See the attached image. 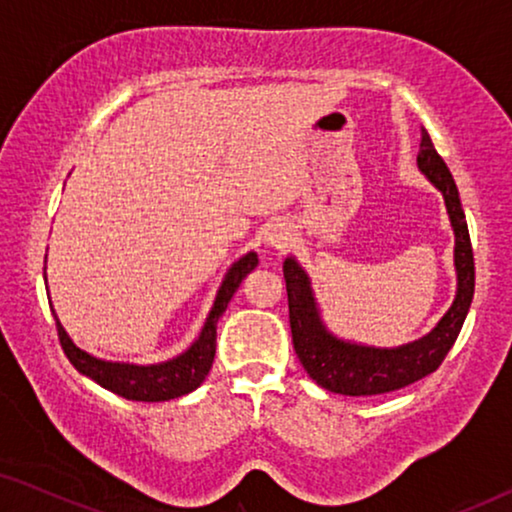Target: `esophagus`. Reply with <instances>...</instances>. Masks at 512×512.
I'll list each match as a JSON object with an SVG mask.
<instances>
[{"label":"esophagus","mask_w":512,"mask_h":512,"mask_svg":"<svg viewBox=\"0 0 512 512\" xmlns=\"http://www.w3.org/2000/svg\"><path fill=\"white\" fill-rule=\"evenodd\" d=\"M265 242L272 244V247H275V249H284L286 244H289V235H286L284 230L275 228V230H270L268 237H265Z\"/></svg>","instance_id":"obj_1"}]
</instances>
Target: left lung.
<instances>
[{
	"instance_id": "obj_1",
	"label": "left lung",
	"mask_w": 512,
	"mask_h": 512,
	"mask_svg": "<svg viewBox=\"0 0 512 512\" xmlns=\"http://www.w3.org/2000/svg\"><path fill=\"white\" fill-rule=\"evenodd\" d=\"M417 165L431 179V184L443 193L454 237H457V247H454V265H457L459 279L457 298H454L450 312L440 319V324L429 335L396 349L349 345V342L333 338L324 324H321L317 305H314L312 298L310 279H307L303 268L293 258L284 261L293 349H296L307 375L319 387L333 391V394L375 396L422 380V377L433 373L445 361L461 326H464L468 307H471L475 291L471 235H468L457 184H454L445 160L438 156L436 146H433L429 132L424 128L422 142H419Z\"/></svg>"
}]
</instances>
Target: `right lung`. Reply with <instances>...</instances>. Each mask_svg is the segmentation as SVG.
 Listing matches in <instances>:
<instances>
[{"instance_id":"obj_1","label":"right lung","mask_w":512,"mask_h":512,"mask_svg":"<svg viewBox=\"0 0 512 512\" xmlns=\"http://www.w3.org/2000/svg\"><path fill=\"white\" fill-rule=\"evenodd\" d=\"M256 265L258 256L247 254L228 270L200 338L193 342L191 349H186L184 354L177 356V359L156 363V366H132V363H111L95 359V356H90L83 352V349L76 347L74 342L69 340L65 328L60 326V321L55 319L62 352H65L69 363H72L81 375H86L93 382L100 384V387L109 389L111 394L128 398V401L160 403L170 401V398L191 394L193 389L200 387L202 380H205L209 373V368H212L216 354V324H219V317L226 312L237 286L242 284V279L247 277Z\"/></svg>"}]
</instances>
